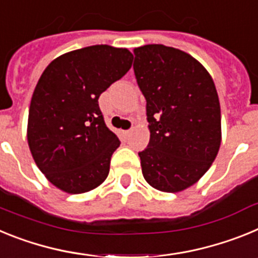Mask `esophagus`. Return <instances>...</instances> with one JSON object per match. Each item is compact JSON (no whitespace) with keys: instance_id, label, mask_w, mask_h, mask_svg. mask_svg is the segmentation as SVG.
I'll return each instance as SVG.
<instances>
[{"instance_id":"1","label":"esophagus","mask_w":258,"mask_h":258,"mask_svg":"<svg viewBox=\"0 0 258 258\" xmlns=\"http://www.w3.org/2000/svg\"><path fill=\"white\" fill-rule=\"evenodd\" d=\"M122 134H124L125 137H129L132 134V129L131 131H122Z\"/></svg>"}]
</instances>
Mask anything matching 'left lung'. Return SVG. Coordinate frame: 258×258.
Returning <instances> with one entry per match:
<instances>
[{
    "label": "left lung",
    "instance_id": "8db88e82",
    "mask_svg": "<svg viewBox=\"0 0 258 258\" xmlns=\"http://www.w3.org/2000/svg\"><path fill=\"white\" fill-rule=\"evenodd\" d=\"M134 75L146 98L150 142L141 157L147 183L179 192L211 168L221 145V108L208 71L174 47L134 49Z\"/></svg>",
    "mask_w": 258,
    "mask_h": 258
}]
</instances>
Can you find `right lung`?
Segmentation results:
<instances>
[{
  "mask_svg": "<svg viewBox=\"0 0 258 258\" xmlns=\"http://www.w3.org/2000/svg\"><path fill=\"white\" fill-rule=\"evenodd\" d=\"M132 61L127 49L94 45L58 56L41 75L27 140L38 169L61 191L83 194L107 178L120 141L107 127L98 99Z\"/></svg>",
  "mask_w": 258,
  "mask_h": 258,
  "instance_id": "1",
  "label": "right lung"
}]
</instances>
